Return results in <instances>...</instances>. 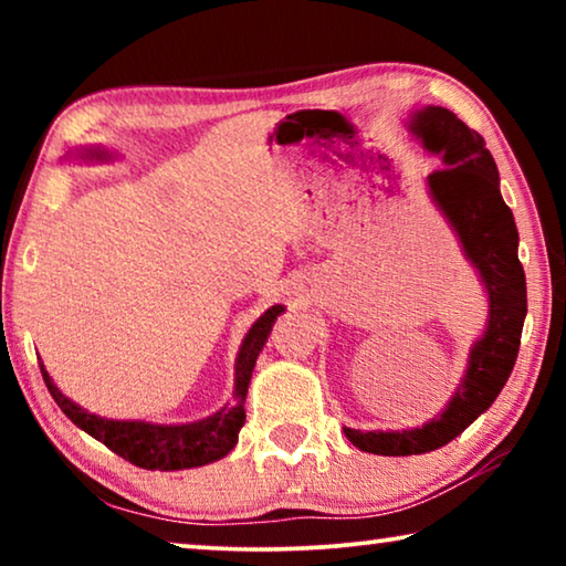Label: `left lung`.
I'll return each mask as SVG.
<instances>
[{"mask_svg":"<svg viewBox=\"0 0 566 566\" xmlns=\"http://www.w3.org/2000/svg\"><path fill=\"white\" fill-rule=\"evenodd\" d=\"M409 129L427 151L442 155L444 167L427 177L429 195L482 276L490 296V319L469 352L467 375L442 415L424 427L401 432H359L344 427L354 447L381 457L434 452L484 415L512 375L526 317V282L516 256L520 234L512 209L502 199L500 171L482 134L469 129L454 112L432 104L411 114Z\"/></svg>","mask_w":566,"mask_h":566,"instance_id":"1","label":"left lung"}]
</instances>
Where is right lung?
Returning a JSON list of instances; mask_svg holds the SVG:
<instances>
[{
  "mask_svg": "<svg viewBox=\"0 0 566 566\" xmlns=\"http://www.w3.org/2000/svg\"><path fill=\"white\" fill-rule=\"evenodd\" d=\"M87 161H107L112 155L102 147H84L80 155ZM284 312L282 304H274L260 319L252 324L247 337L239 347L234 364V401H229L217 415L191 421V424H149V421H117L102 419L90 415L87 409L74 405L70 397H64L52 377L46 375L44 364H40L44 385L50 389L56 405L70 417L76 427L84 429L90 437L97 439L104 447H109L114 454H119L127 462L142 469H159V472H175V469L202 467L232 452L239 437V429L244 427V401L249 379H252L254 364L260 352L264 349L270 337L274 319Z\"/></svg>",
  "mask_w": 566,
  "mask_h": 566,
  "instance_id": "1",
  "label": "right lung"
}]
</instances>
